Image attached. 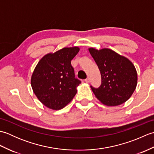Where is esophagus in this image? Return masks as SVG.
I'll use <instances>...</instances> for the list:
<instances>
[{
    "label": "esophagus",
    "instance_id": "34e87169",
    "mask_svg": "<svg viewBox=\"0 0 154 154\" xmlns=\"http://www.w3.org/2000/svg\"><path fill=\"white\" fill-rule=\"evenodd\" d=\"M85 82H86V83H90V79H89V77H88V78H87V79H85Z\"/></svg>",
    "mask_w": 154,
    "mask_h": 154
}]
</instances>
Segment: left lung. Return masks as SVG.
Returning a JSON list of instances; mask_svg holds the SVG:
<instances>
[{
	"label": "left lung",
	"mask_w": 154,
	"mask_h": 154,
	"mask_svg": "<svg viewBox=\"0 0 154 154\" xmlns=\"http://www.w3.org/2000/svg\"><path fill=\"white\" fill-rule=\"evenodd\" d=\"M101 75L99 88L91 86L94 95L109 106L125 103L135 91L138 75L134 65L128 59L108 48L98 50L89 48Z\"/></svg>",
	"instance_id": "1"
}]
</instances>
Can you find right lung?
<instances>
[{"label":"right lung","mask_w":154,"mask_h":154,"mask_svg":"<svg viewBox=\"0 0 154 154\" xmlns=\"http://www.w3.org/2000/svg\"><path fill=\"white\" fill-rule=\"evenodd\" d=\"M79 48H64L42 57L31 77L35 96L49 109L60 110L69 103L77 93L81 81L75 77L71 61Z\"/></svg>","instance_id":"obj_1"}]
</instances>
